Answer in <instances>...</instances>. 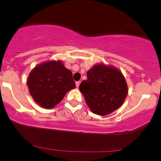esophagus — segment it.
<instances>
[{"label":"esophagus","instance_id":"obj_1","mask_svg":"<svg viewBox=\"0 0 161 161\" xmlns=\"http://www.w3.org/2000/svg\"><path fill=\"white\" fill-rule=\"evenodd\" d=\"M75 85H76V87L79 88V85H80V82H79V81H78V82H75Z\"/></svg>","mask_w":161,"mask_h":161}]
</instances>
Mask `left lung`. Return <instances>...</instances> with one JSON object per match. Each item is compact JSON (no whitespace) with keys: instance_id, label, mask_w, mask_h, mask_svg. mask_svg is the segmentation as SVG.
Masks as SVG:
<instances>
[{"instance_id":"8db88e82","label":"left lung","mask_w":161,"mask_h":161,"mask_svg":"<svg viewBox=\"0 0 161 161\" xmlns=\"http://www.w3.org/2000/svg\"><path fill=\"white\" fill-rule=\"evenodd\" d=\"M79 90L95 114L106 116L120 107L128 92L124 76L118 69L103 64L94 65L87 72Z\"/></svg>"}]
</instances>
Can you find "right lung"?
Segmentation results:
<instances>
[{
	"label": "right lung",
	"instance_id": "add662e5",
	"mask_svg": "<svg viewBox=\"0 0 161 161\" xmlns=\"http://www.w3.org/2000/svg\"><path fill=\"white\" fill-rule=\"evenodd\" d=\"M27 84L34 100L45 109L53 108L69 90L75 88L72 72L62 61L37 65L29 74Z\"/></svg>",
	"mask_w": 161,
	"mask_h": 161
}]
</instances>
